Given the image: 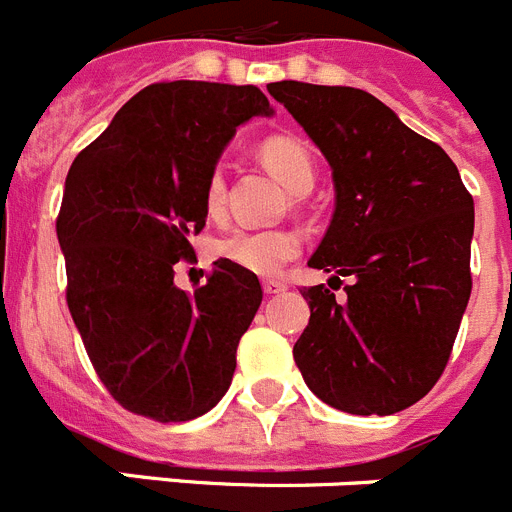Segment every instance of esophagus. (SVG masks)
Wrapping results in <instances>:
<instances>
[{
  "label": "esophagus",
  "mask_w": 512,
  "mask_h": 512,
  "mask_svg": "<svg viewBox=\"0 0 512 512\" xmlns=\"http://www.w3.org/2000/svg\"><path fill=\"white\" fill-rule=\"evenodd\" d=\"M286 283L283 281H273V278H270V281H262V291L268 293V296H273V293H283L286 291Z\"/></svg>",
  "instance_id": "obj_1"
}]
</instances>
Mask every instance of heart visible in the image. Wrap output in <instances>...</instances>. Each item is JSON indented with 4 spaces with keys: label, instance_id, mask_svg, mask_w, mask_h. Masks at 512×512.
<instances>
[{
    "label": "heart",
    "instance_id": "b5f03b06",
    "mask_svg": "<svg viewBox=\"0 0 512 512\" xmlns=\"http://www.w3.org/2000/svg\"><path fill=\"white\" fill-rule=\"evenodd\" d=\"M260 159L293 193H309L314 185V162L301 141L270 136L262 141ZM226 198V177L221 167L208 175L203 201L208 213H219ZM301 252V237L291 229H234L213 242V255L255 275H275Z\"/></svg>",
    "mask_w": 512,
    "mask_h": 512
}]
</instances>
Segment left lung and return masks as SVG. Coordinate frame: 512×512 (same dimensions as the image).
I'll return each instance as SVG.
<instances>
[{
	"mask_svg": "<svg viewBox=\"0 0 512 512\" xmlns=\"http://www.w3.org/2000/svg\"><path fill=\"white\" fill-rule=\"evenodd\" d=\"M268 92L322 149L335 213L309 265L350 274L349 299L304 286L293 345L306 386L350 415H394L441 379L471 293L474 201L456 164L353 87L273 82ZM341 283V282H340Z\"/></svg>",
	"mask_w": 512,
	"mask_h": 512,
	"instance_id": "left-lung-1",
	"label": "left lung"
}]
</instances>
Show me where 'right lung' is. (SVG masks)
Masks as SVG:
<instances>
[{
	"mask_svg": "<svg viewBox=\"0 0 512 512\" xmlns=\"http://www.w3.org/2000/svg\"><path fill=\"white\" fill-rule=\"evenodd\" d=\"M270 113L252 84H149L66 175L56 219L66 304L100 381L133 415L193 420L229 389L260 281L216 260L188 293L175 265L193 260L188 237L206 226L203 190L221 149L239 123Z\"/></svg>",
	"mask_w": 512,
	"mask_h": 512,
	"instance_id": "right-lung-1",
	"label": "right lung"
}]
</instances>
